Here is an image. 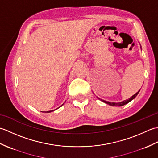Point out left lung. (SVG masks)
I'll return each mask as SVG.
<instances>
[{
	"label": "left lung",
	"mask_w": 158,
	"mask_h": 158,
	"mask_svg": "<svg viewBox=\"0 0 158 158\" xmlns=\"http://www.w3.org/2000/svg\"><path fill=\"white\" fill-rule=\"evenodd\" d=\"M140 48H141V46H140ZM140 90V89H139V91H138L136 94H134L132 97H130V98L126 99V100H123V101L120 102H109V101H106V100H102V99H100L99 98H98L99 100H101L102 102L107 104V105H109L110 106H122L125 105H126V104L130 102L131 101V100H132L133 99H135V98H136V96L137 95H138V94L139 93Z\"/></svg>",
	"instance_id": "left-lung-1"
}]
</instances>
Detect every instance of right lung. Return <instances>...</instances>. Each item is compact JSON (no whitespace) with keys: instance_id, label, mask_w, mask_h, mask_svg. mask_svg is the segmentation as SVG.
Returning <instances> with one entry per match:
<instances>
[{"instance_id":"add662e5","label":"right lung","mask_w":158,"mask_h":158,"mask_svg":"<svg viewBox=\"0 0 158 158\" xmlns=\"http://www.w3.org/2000/svg\"><path fill=\"white\" fill-rule=\"evenodd\" d=\"M63 105H64V104H62V105L61 106H62ZM53 110H49V111H47V112H46V111H45V112L44 111V112H43V113H50V112H52V111H53Z\"/></svg>"}]
</instances>
